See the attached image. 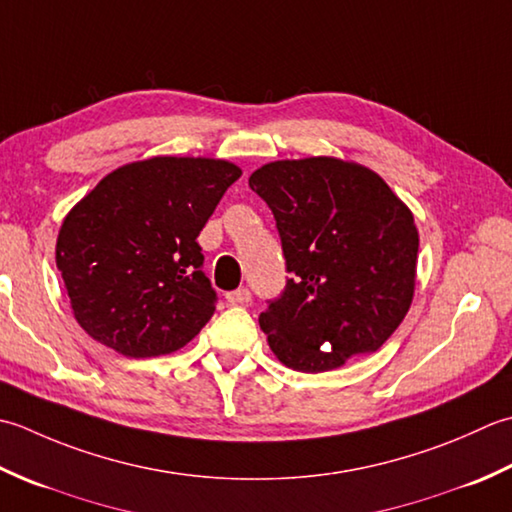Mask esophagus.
Returning <instances> with one entry per match:
<instances>
[{"label":"esophagus","mask_w":512,"mask_h":512,"mask_svg":"<svg viewBox=\"0 0 512 512\" xmlns=\"http://www.w3.org/2000/svg\"><path fill=\"white\" fill-rule=\"evenodd\" d=\"M225 298H227V302H232V305H247V302L252 300V291H249L247 287H241L236 291H229Z\"/></svg>","instance_id":"obj_1"}]
</instances>
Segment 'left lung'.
Returning <instances> with one entry per match:
<instances>
[{"mask_svg":"<svg viewBox=\"0 0 512 512\" xmlns=\"http://www.w3.org/2000/svg\"><path fill=\"white\" fill-rule=\"evenodd\" d=\"M249 187L276 218L291 274L258 318L276 358L320 373L378 351L413 300L409 207L373 170L333 156L267 163Z\"/></svg>","mask_w":512,"mask_h":512,"instance_id":"obj_1","label":"left lung"}]
</instances>
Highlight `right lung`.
I'll list each match as a JSON object with an SVG mask.
<instances>
[{
    "mask_svg": "<svg viewBox=\"0 0 512 512\" xmlns=\"http://www.w3.org/2000/svg\"><path fill=\"white\" fill-rule=\"evenodd\" d=\"M241 168L154 156L110 172L64 218L57 269L81 329L125 358L185 347L214 314L198 234Z\"/></svg>",
    "mask_w": 512,
    "mask_h": 512,
    "instance_id": "right-lung-1",
    "label": "right lung"
}]
</instances>
